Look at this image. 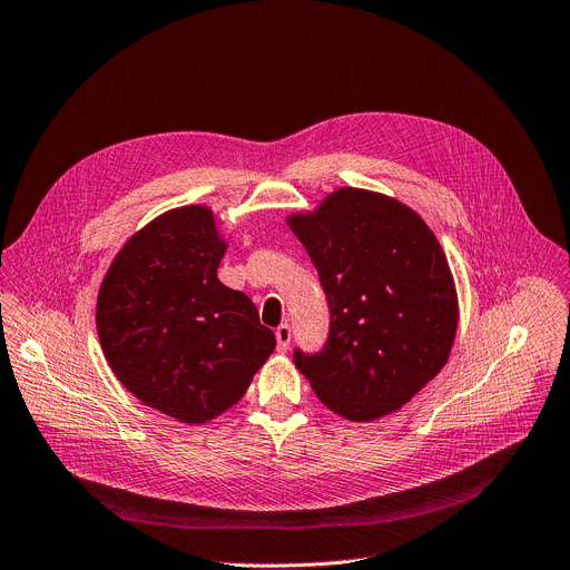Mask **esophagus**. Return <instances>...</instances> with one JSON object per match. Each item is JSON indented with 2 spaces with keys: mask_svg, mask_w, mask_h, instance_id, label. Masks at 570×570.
Listing matches in <instances>:
<instances>
[{
  "mask_svg": "<svg viewBox=\"0 0 570 570\" xmlns=\"http://www.w3.org/2000/svg\"><path fill=\"white\" fill-rule=\"evenodd\" d=\"M289 340H292V328H289V324H281V326L276 328V342H278V352H287Z\"/></svg>",
  "mask_w": 570,
  "mask_h": 570,
  "instance_id": "obj_1",
  "label": "esophagus"
}]
</instances>
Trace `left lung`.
<instances>
[{
	"label": "left lung",
	"mask_w": 570,
	"mask_h": 570,
	"mask_svg": "<svg viewBox=\"0 0 570 570\" xmlns=\"http://www.w3.org/2000/svg\"><path fill=\"white\" fill-rule=\"evenodd\" d=\"M289 226L328 303L320 352L294 365L337 415L370 422L404 406L445 365L456 292L445 253L422 218L381 194L340 189Z\"/></svg>",
	"instance_id": "left-lung-1"
}]
</instances>
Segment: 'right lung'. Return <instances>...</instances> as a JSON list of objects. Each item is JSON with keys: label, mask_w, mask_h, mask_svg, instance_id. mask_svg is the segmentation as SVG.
<instances>
[{"label": "right lung", "mask_w": 570, "mask_h": 570, "mask_svg": "<svg viewBox=\"0 0 570 570\" xmlns=\"http://www.w3.org/2000/svg\"><path fill=\"white\" fill-rule=\"evenodd\" d=\"M224 253L207 207L166 212L122 246L98 296V335L118 381L187 424L239 402L276 346L255 303L216 278Z\"/></svg>", "instance_id": "add662e5"}]
</instances>
